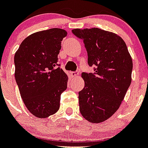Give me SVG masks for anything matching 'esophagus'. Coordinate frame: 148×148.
<instances>
[{
	"label": "esophagus",
	"mask_w": 148,
	"mask_h": 148,
	"mask_svg": "<svg viewBox=\"0 0 148 148\" xmlns=\"http://www.w3.org/2000/svg\"><path fill=\"white\" fill-rule=\"evenodd\" d=\"M71 75L73 77H77L79 74H78V72L72 71V72H71Z\"/></svg>",
	"instance_id": "34e87169"
}]
</instances>
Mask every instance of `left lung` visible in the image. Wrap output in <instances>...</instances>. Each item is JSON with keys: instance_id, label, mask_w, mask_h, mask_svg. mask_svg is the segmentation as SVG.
<instances>
[{"instance_id": "8db88e82", "label": "left lung", "mask_w": 148, "mask_h": 148, "mask_svg": "<svg viewBox=\"0 0 148 148\" xmlns=\"http://www.w3.org/2000/svg\"><path fill=\"white\" fill-rule=\"evenodd\" d=\"M84 40L90 66L94 73H82L84 87L79 92V106L88 122L100 123L119 108L132 82V59L124 40L116 33L99 28L74 29Z\"/></svg>"}]
</instances>
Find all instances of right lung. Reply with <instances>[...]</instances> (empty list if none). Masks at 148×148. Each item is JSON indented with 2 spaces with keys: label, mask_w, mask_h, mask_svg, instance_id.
<instances>
[{
  "label": "right lung",
  "mask_w": 148,
  "mask_h": 148,
  "mask_svg": "<svg viewBox=\"0 0 148 148\" xmlns=\"http://www.w3.org/2000/svg\"><path fill=\"white\" fill-rule=\"evenodd\" d=\"M64 29L53 28L26 37L14 55L15 79L29 112L44 119L57 112L68 77L58 64Z\"/></svg>",
  "instance_id": "1"
}]
</instances>
